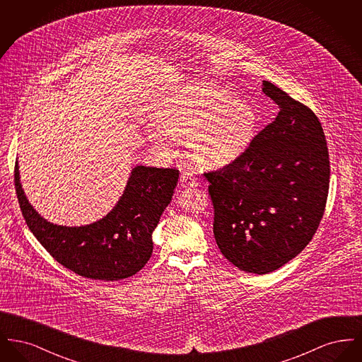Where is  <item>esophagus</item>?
<instances>
[{"label":"esophagus","mask_w":362,"mask_h":362,"mask_svg":"<svg viewBox=\"0 0 362 362\" xmlns=\"http://www.w3.org/2000/svg\"><path fill=\"white\" fill-rule=\"evenodd\" d=\"M180 185L183 187H195L198 186V177L194 175L192 171H183L179 179Z\"/></svg>","instance_id":"obj_1"}]
</instances>
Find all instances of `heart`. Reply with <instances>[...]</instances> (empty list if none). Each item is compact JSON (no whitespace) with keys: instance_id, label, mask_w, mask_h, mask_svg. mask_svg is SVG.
I'll use <instances>...</instances> for the list:
<instances>
[{"instance_id":"heart-1","label":"heart","mask_w":362,"mask_h":362,"mask_svg":"<svg viewBox=\"0 0 362 362\" xmlns=\"http://www.w3.org/2000/svg\"><path fill=\"white\" fill-rule=\"evenodd\" d=\"M164 132L175 139H189L194 158L206 167L225 165L244 152L254 137L257 114L243 100H233L230 92L204 86L163 119ZM156 146L168 148L165 134H151Z\"/></svg>"}]
</instances>
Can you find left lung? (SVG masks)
Wrapping results in <instances>:
<instances>
[{"instance_id":"8db88e82","label":"left lung","mask_w":362,"mask_h":362,"mask_svg":"<svg viewBox=\"0 0 362 362\" xmlns=\"http://www.w3.org/2000/svg\"><path fill=\"white\" fill-rule=\"evenodd\" d=\"M276 119L232 163L205 173L213 232L225 258L254 274L274 272L312 240L325 214L329 158L322 123L281 88L263 81Z\"/></svg>"}]
</instances>
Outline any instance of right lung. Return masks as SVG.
Wrapping results in <instances>:
<instances>
[{
  "mask_svg": "<svg viewBox=\"0 0 362 362\" xmlns=\"http://www.w3.org/2000/svg\"><path fill=\"white\" fill-rule=\"evenodd\" d=\"M179 179L175 168L137 165L114 209L84 226H64L45 220L25 198L18 165L15 187L21 214L37 241L64 267L78 276L119 281L138 273L152 257V233L173 198Z\"/></svg>",
  "mask_w": 362,
  "mask_h": 362,
  "instance_id": "right-lung-1",
  "label": "right lung"
}]
</instances>
